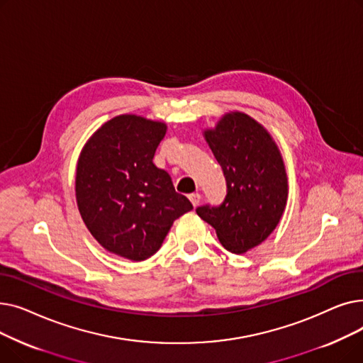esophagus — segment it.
I'll return each instance as SVG.
<instances>
[{
    "mask_svg": "<svg viewBox=\"0 0 363 363\" xmlns=\"http://www.w3.org/2000/svg\"><path fill=\"white\" fill-rule=\"evenodd\" d=\"M188 199H189V201L193 203V206L196 207V206L200 203V199H201V196H200L199 193H193V194H189V196H188Z\"/></svg>",
    "mask_w": 363,
    "mask_h": 363,
    "instance_id": "1",
    "label": "esophagus"
}]
</instances>
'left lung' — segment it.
Instances as JSON below:
<instances>
[{
    "label": "left lung",
    "instance_id": "1",
    "mask_svg": "<svg viewBox=\"0 0 363 363\" xmlns=\"http://www.w3.org/2000/svg\"><path fill=\"white\" fill-rule=\"evenodd\" d=\"M204 135L222 167L226 196L196 212L226 250L241 255L268 238L282 216L289 194L284 162L268 130L244 113L226 114Z\"/></svg>",
    "mask_w": 363,
    "mask_h": 363
}]
</instances>
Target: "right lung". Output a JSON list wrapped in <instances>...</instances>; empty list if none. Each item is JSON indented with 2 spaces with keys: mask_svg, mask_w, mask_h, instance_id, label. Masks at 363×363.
Instances as JSON below:
<instances>
[{
  "mask_svg": "<svg viewBox=\"0 0 363 363\" xmlns=\"http://www.w3.org/2000/svg\"><path fill=\"white\" fill-rule=\"evenodd\" d=\"M164 133V123L122 114L89 138L76 169V200L89 233L133 262L155 255L174 220L193 208L152 163Z\"/></svg>",
  "mask_w": 363,
  "mask_h": 363,
  "instance_id": "right-lung-1",
  "label": "right lung"
}]
</instances>
